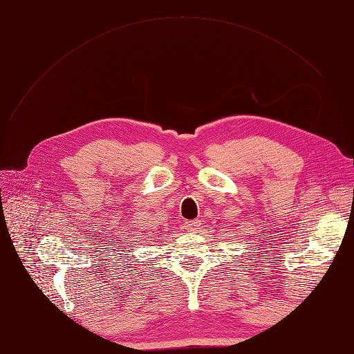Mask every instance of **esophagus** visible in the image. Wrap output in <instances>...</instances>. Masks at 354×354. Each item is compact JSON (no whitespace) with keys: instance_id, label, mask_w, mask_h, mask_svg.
Instances as JSON below:
<instances>
[{"instance_id":"34e87169","label":"esophagus","mask_w":354,"mask_h":354,"mask_svg":"<svg viewBox=\"0 0 354 354\" xmlns=\"http://www.w3.org/2000/svg\"><path fill=\"white\" fill-rule=\"evenodd\" d=\"M185 229L190 233H198L201 229V220H190L185 223Z\"/></svg>"}]
</instances>
